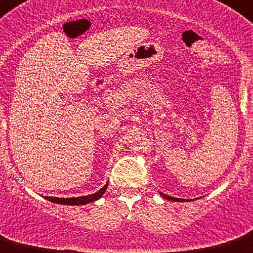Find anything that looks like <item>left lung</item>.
I'll return each instance as SVG.
<instances>
[{
	"label": "left lung",
	"mask_w": 253,
	"mask_h": 253,
	"mask_svg": "<svg viewBox=\"0 0 253 253\" xmlns=\"http://www.w3.org/2000/svg\"><path fill=\"white\" fill-rule=\"evenodd\" d=\"M162 196H164L165 199H167V200H169V201H179V203H182V201H188V200H184V199H178V198H172V196H169V195H166V194H162V193H160Z\"/></svg>",
	"instance_id": "1"
}]
</instances>
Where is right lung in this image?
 Wrapping results in <instances>:
<instances>
[{"label":"right lung","mask_w":253,"mask_h":253,"mask_svg":"<svg viewBox=\"0 0 253 253\" xmlns=\"http://www.w3.org/2000/svg\"><path fill=\"white\" fill-rule=\"evenodd\" d=\"M106 188H108V183L102 188L100 190H98L97 193L91 194V195L86 196H80V198H53V196H44V199L50 201V203L55 204H62V205H74V206H78V205H86L88 203H92V201L98 200V199L102 198L103 194L105 193Z\"/></svg>","instance_id":"1"}]
</instances>
